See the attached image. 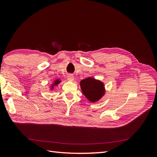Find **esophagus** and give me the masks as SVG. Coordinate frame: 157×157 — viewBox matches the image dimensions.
<instances>
[{
    "label": "esophagus",
    "mask_w": 157,
    "mask_h": 157,
    "mask_svg": "<svg viewBox=\"0 0 157 157\" xmlns=\"http://www.w3.org/2000/svg\"><path fill=\"white\" fill-rule=\"evenodd\" d=\"M67 79L69 81H73V79H74V76H73V74H69L67 76Z\"/></svg>",
    "instance_id": "obj_1"
}]
</instances>
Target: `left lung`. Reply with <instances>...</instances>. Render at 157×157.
<instances>
[{
    "mask_svg": "<svg viewBox=\"0 0 157 157\" xmlns=\"http://www.w3.org/2000/svg\"><path fill=\"white\" fill-rule=\"evenodd\" d=\"M80 86L83 94L92 102L98 101L105 94L103 83L92 78L82 79Z\"/></svg>",
    "mask_w": 157,
    "mask_h": 157,
    "instance_id": "left-lung-1",
    "label": "left lung"
}]
</instances>
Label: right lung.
<instances>
[{
	"label": "right lung",
	"mask_w": 157,
	"mask_h": 157,
	"mask_svg": "<svg viewBox=\"0 0 157 157\" xmlns=\"http://www.w3.org/2000/svg\"><path fill=\"white\" fill-rule=\"evenodd\" d=\"M60 82H61V81H60L59 79H56V81H55V83H54V84H53L52 85V86H51V89H53V88H54V86H56L57 84H59Z\"/></svg>",
	"instance_id": "add662e5"
}]
</instances>
